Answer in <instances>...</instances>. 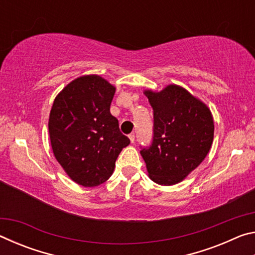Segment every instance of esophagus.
I'll list each match as a JSON object with an SVG mask.
<instances>
[{"instance_id": "obj_1", "label": "esophagus", "mask_w": 255, "mask_h": 255, "mask_svg": "<svg viewBox=\"0 0 255 255\" xmlns=\"http://www.w3.org/2000/svg\"><path fill=\"white\" fill-rule=\"evenodd\" d=\"M129 139H130L131 143H133V141H135V133H130V135H129Z\"/></svg>"}]
</instances>
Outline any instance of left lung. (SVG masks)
I'll list each match as a JSON object with an SVG mask.
<instances>
[{"mask_svg":"<svg viewBox=\"0 0 255 255\" xmlns=\"http://www.w3.org/2000/svg\"><path fill=\"white\" fill-rule=\"evenodd\" d=\"M153 108V141L141 156L149 178L161 185L179 183L204 161L214 139V119L204 102L179 85L146 90Z\"/></svg>","mask_w":255,"mask_h":255,"instance_id":"1","label":"left lung"}]
</instances>
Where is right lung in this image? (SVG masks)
<instances>
[{"label": "right lung", "mask_w": 255, "mask_h": 255, "mask_svg": "<svg viewBox=\"0 0 255 255\" xmlns=\"http://www.w3.org/2000/svg\"><path fill=\"white\" fill-rule=\"evenodd\" d=\"M115 92L101 76H81L62 90L51 107L48 129L54 155L83 187L106 182L118 155L130 143L110 114Z\"/></svg>", "instance_id": "add662e5"}]
</instances>
